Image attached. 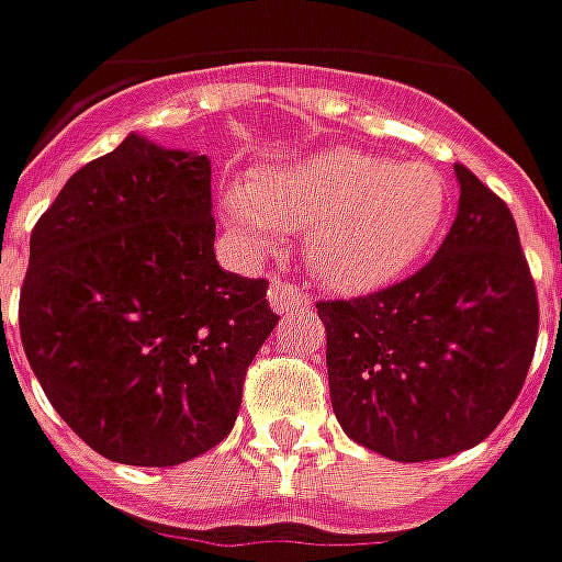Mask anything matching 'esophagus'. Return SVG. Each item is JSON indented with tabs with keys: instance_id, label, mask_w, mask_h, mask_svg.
Masks as SVG:
<instances>
[{
	"instance_id": "34e87169",
	"label": "esophagus",
	"mask_w": 562,
	"mask_h": 562,
	"mask_svg": "<svg viewBox=\"0 0 562 562\" xmlns=\"http://www.w3.org/2000/svg\"><path fill=\"white\" fill-rule=\"evenodd\" d=\"M304 304H311V297L304 295L301 289H295V285H289V282L282 280L270 282V307L277 313L292 311V307H304Z\"/></svg>"
}]
</instances>
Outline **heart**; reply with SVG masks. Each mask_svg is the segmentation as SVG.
Here are the masks:
<instances>
[{
    "mask_svg": "<svg viewBox=\"0 0 562 562\" xmlns=\"http://www.w3.org/2000/svg\"><path fill=\"white\" fill-rule=\"evenodd\" d=\"M446 181L418 159L329 147L221 190V215L249 251H277L304 231L313 273L335 292L366 295L406 277L437 239Z\"/></svg>",
    "mask_w": 562,
    "mask_h": 562,
    "instance_id": "obj_1",
    "label": "heart"
}]
</instances>
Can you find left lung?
<instances>
[{
	"mask_svg": "<svg viewBox=\"0 0 562 562\" xmlns=\"http://www.w3.org/2000/svg\"><path fill=\"white\" fill-rule=\"evenodd\" d=\"M456 175L452 231L418 273L316 304L335 418L391 461H434L486 440L536 353V282L514 215L473 171Z\"/></svg>",
	"mask_w": 562,
	"mask_h": 562,
	"instance_id": "obj_1",
	"label": "left lung"
}]
</instances>
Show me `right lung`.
Listing matches in <instances>:
<instances>
[{
    "instance_id": "obj_1",
    "label": "right lung",
    "mask_w": 562,
    "mask_h": 562,
    "mask_svg": "<svg viewBox=\"0 0 562 562\" xmlns=\"http://www.w3.org/2000/svg\"><path fill=\"white\" fill-rule=\"evenodd\" d=\"M212 246L209 156L135 132L36 221L21 341L48 403L98 456L171 468L233 430L280 316L267 280L221 270Z\"/></svg>"
}]
</instances>
